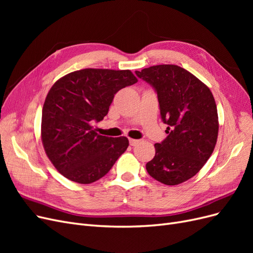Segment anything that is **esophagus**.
<instances>
[{
  "label": "esophagus",
  "mask_w": 253,
  "mask_h": 253,
  "mask_svg": "<svg viewBox=\"0 0 253 253\" xmlns=\"http://www.w3.org/2000/svg\"><path fill=\"white\" fill-rule=\"evenodd\" d=\"M140 142V140L138 139H129V144L132 145V147H135V145H137Z\"/></svg>",
  "instance_id": "1"
}]
</instances>
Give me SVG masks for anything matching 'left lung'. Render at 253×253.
Masks as SVG:
<instances>
[{
	"label": "left lung",
	"instance_id": "1",
	"mask_svg": "<svg viewBox=\"0 0 253 253\" xmlns=\"http://www.w3.org/2000/svg\"><path fill=\"white\" fill-rule=\"evenodd\" d=\"M157 91L167 138L155 143V156L145 165L153 178L175 186L192 178L215 148L216 103L210 88L178 65L162 64L135 72Z\"/></svg>",
	"mask_w": 253,
	"mask_h": 253
}]
</instances>
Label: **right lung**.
<instances>
[{"label": "right lung", "instance_id": "right-lung-1", "mask_svg": "<svg viewBox=\"0 0 253 253\" xmlns=\"http://www.w3.org/2000/svg\"><path fill=\"white\" fill-rule=\"evenodd\" d=\"M137 81L128 70L84 68L51 86L42 110L41 139L47 157L64 177L83 185L94 182L126 152V137L99 135L91 125L108 115L118 90Z\"/></svg>", "mask_w": 253, "mask_h": 253}]
</instances>
